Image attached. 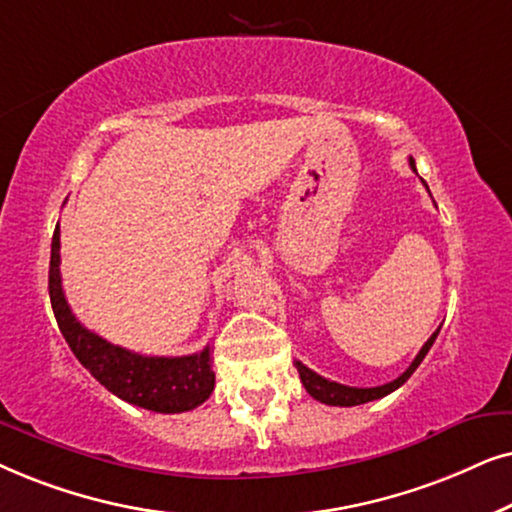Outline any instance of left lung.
<instances>
[{"mask_svg":"<svg viewBox=\"0 0 512 512\" xmlns=\"http://www.w3.org/2000/svg\"><path fill=\"white\" fill-rule=\"evenodd\" d=\"M410 166H412L414 173H417V166H414V159H410ZM421 182H424V180H421ZM424 185H426V182H424ZM426 189H428V185H426ZM438 332H440V327H438V330L433 332L431 337H428V342H426L424 346H421V351L417 353V358L412 360V365L407 367V370H405L403 374H400L398 379L388 381V384H384V386L356 388V386H344V384H337V381H330V379L320 377V374H316L313 370H309V367H306L304 363H299V360H297V372H299V379H302V384H304V388H306V393H309L311 398L320 400V403H325V405H335V407H353V405L370 403V400H379V398H384V395L393 393L395 388H400V386L405 384L407 379L412 377V372L417 370V367L421 365V360L426 358V353L431 351V346H433V342H435V337H438Z\"/></svg>","mask_w":512,"mask_h":512,"instance_id":"obj_1","label":"left lung"}]
</instances>
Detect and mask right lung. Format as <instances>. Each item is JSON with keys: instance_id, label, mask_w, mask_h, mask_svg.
<instances>
[{"instance_id": "obj_1", "label": "right lung", "mask_w": 512, "mask_h": 512, "mask_svg": "<svg viewBox=\"0 0 512 512\" xmlns=\"http://www.w3.org/2000/svg\"><path fill=\"white\" fill-rule=\"evenodd\" d=\"M49 295L58 327L79 363L117 398L161 414L189 412L215 388L210 346L192 356H140L86 330L74 316L60 281V227L51 241Z\"/></svg>"}]
</instances>
